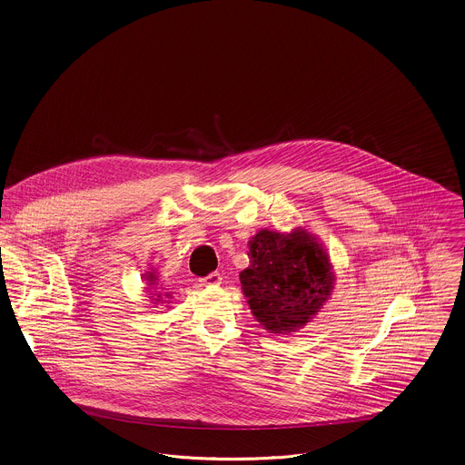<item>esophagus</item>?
<instances>
[{
    "label": "esophagus",
    "instance_id": "obj_1",
    "mask_svg": "<svg viewBox=\"0 0 465 465\" xmlns=\"http://www.w3.org/2000/svg\"><path fill=\"white\" fill-rule=\"evenodd\" d=\"M221 273H217V272H213V273H210L208 277H204V279H201V282L204 283V285H219L221 283Z\"/></svg>",
    "mask_w": 465,
    "mask_h": 465
}]
</instances>
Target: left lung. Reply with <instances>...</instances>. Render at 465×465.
Instances as JSON below:
<instances>
[{
  "label": "left lung",
  "instance_id": "obj_1",
  "mask_svg": "<svg viewBox=\"0 0 465 465\" xmlns=\"http://www.w3.org/2000/svg\"><path fill=\"white\" fill-rule=\"evenodd\" d=\"M242 292L261 325L273 334L302 329L332 292V264L314 235L261 230L250 241Z\"/></svg>",
  "mask_w": 465,
  "mask_h": 465
}]
</instances>
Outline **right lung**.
Returning a JSON list of instances; mask_svg holds the SVG:
<instances>
[{
	"label": "right lung",
	"mask_w": 465,
	"mask_h": 465,
	"mask_svg": "<svg viewBox=\"0 0 465 465\" xmlns=\"http://www.w3.org/2000/svg\"><path fill=\"white\" fill-rule=\"evenodd\" d=\"M143 277H145V280L149 282V285H158V279H156V275H154L153 272H151V273H147V275H143ZM151 289H154L151 294H156V289H158V287H151ZM156 296H158V298H153V300H160V296H162V294H156Z\"/></svg>",
	"instance_id": "add662e5"
}]
</instances>
